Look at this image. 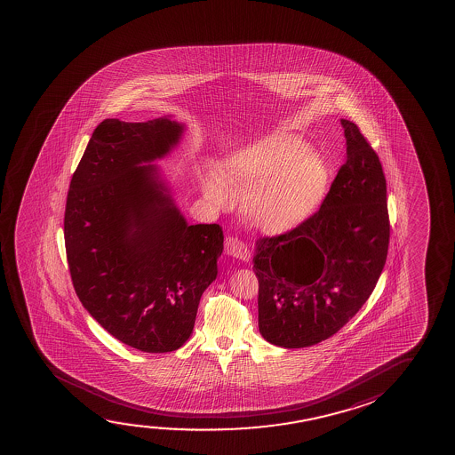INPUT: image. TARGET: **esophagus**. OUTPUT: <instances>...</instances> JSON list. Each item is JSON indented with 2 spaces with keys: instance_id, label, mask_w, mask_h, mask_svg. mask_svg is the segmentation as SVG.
<instances>
[{
  "instance_id": "esophagus-1",
  "label": "esophagus",
  "mask_w": 455,
  "mask_h": 455,
  "mask_svg": "<svg viewBox=\"0 0 455 455\" xmlns=\"http://www.w3.org/2000/svg\"><path fill=\"white\" fill-rule=\"evenodd\" d=\"M225 251H227V255L233 256L241 261H249L250 259V250L243 241H239L236 237H227Z\"/></svg>"
}]
</instances>
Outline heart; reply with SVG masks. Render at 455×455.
Instances as JSON below:
<instances>
[{"label": "heart", "mask_w": 455, "mask_h": 455, "mask_svg": "<svg viewBox=\"0 0 455 455\" xmlns=\"http://www.w3.org/2000/svg\"><path fill=\"white\" fill-rule=\"evenodd\" d=\"M218 175L233 193L246 189L241 199L243 216L270 233L303 222L330 187V168L323 158L287 132H274L231 150L219 163ZM223 186L214 175L202 177L204 193L214 205L230 204V193Z\"/></svg>", "instance_id": "1"}]
</instances>
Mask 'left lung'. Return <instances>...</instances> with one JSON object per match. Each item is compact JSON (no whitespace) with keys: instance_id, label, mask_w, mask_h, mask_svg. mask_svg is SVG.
<instances>
[{"instance_id":"1","label":"left lung","mask_w":455,"mask_h":455,"mask_svg":"<svg viewBox=\"0 0 455 455\" xmlns=\"http://www.w3.org/2000/svg\"><path fill=\"white\" fill-rule=\"evenodd\" d=\"M340 123L347 162L320 210L284 235L256 241L259 332L283 348L334 336L367 301L386 266V175L359 127Z\"/></svg>"}]
</instances>
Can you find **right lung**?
I'll list each match as a JSON object with an SVG mask.
<instances>
[{
  "instance_id": "add662e5",
  "label": "right lung",
  "mask_w": 455,
  "mask_h": 455,
  "mask_svg": "<svg viewBox=\"0 0 455 455\" xmlns=\"http://www.w3.org/2000/svg\"><path fill=\"white\" fill-rule=\"evenodd\" d=\"M174 119H104L69 183L63 233L84 307L115 339L169 353L193 334L200 297L218 276L224 233L189 225L156 164L180 141Z\"/></svg>"
}]
</instances>
